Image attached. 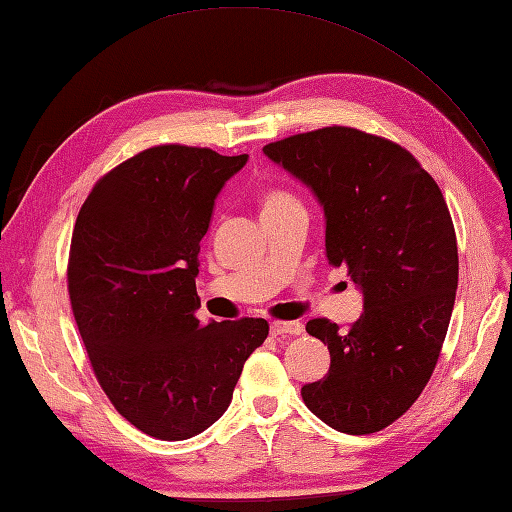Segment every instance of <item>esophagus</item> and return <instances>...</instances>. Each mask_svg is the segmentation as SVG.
Masks as SVG:
<instances>
[{"mask_svg": "<svg viewBox=\"0 0 512 512\" xmlns=\"http://www.w3.org/2000/svg\"><path fill=\"white\" fill-rule=\"evenodd\" d=\"M272 336H301L303 325L299 320H277V323L270 325Z\"/></svg>", "mask_w": 512, "mask_h": 512, "instance_id": "esophagus-1", "label": "esophagus"}]
</instances>
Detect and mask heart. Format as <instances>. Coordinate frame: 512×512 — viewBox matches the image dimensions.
I'll return each instance as SVG.
<instances>
[{
  "mask_svg": "<svg viewBox=\"0 0 512 512\" xmlns=\"http://www.w3.org/2000/svg\"><path fill=\"white\" fill-rule=\"evenodd\" d=\"M292 205H299V200H296L292 194L283 192V189H272L261 200V211H275V209H283V207H292Z\"/></svg>",
  "mask_w": 512,
  "mask_h": 512,
  "instance_id": "1",
  "label": "heart"
}]
</instances>
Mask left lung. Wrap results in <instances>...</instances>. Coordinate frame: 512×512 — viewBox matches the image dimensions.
<instances>
[{"mask_svg": "<svg viewBox=\"0 0 512 512\" xmlns=\"http://www.w3.org/2000/svg\"><path fill=\"white\" fill-rule=\"evenodd\" d=\"M264 154L312 189L329 264L364 294L349 329L327 318L305 325L331 364L301 397L338 432L384 430L430 382L454 310L458 246L441 187L406 148L349 126L272 141Z\"/></svg>", "mask_w": 512, "mask_h": 512, "instance_id": "1", "label": "left lung"}]
</instances>
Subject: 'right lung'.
Segmentation results:
<instances>
[{
    "label": "right lung",
    "mask_w": 512,
    "mask_h": 512,
    "mask_svg": "<svg viewBox=\"0 0 512 512\" xmlns=\"http://www.w3.org/2000/svg\"><path fill=\"white\" fill-rule=\"evenodd\" d=\"M248 154L154 146L93 185L71 235V310L106 397L137 430L185 441L229 408L264 318H196L200 240Z\"/></svg>",
    "instance_id": "1"
}]
</instances>
